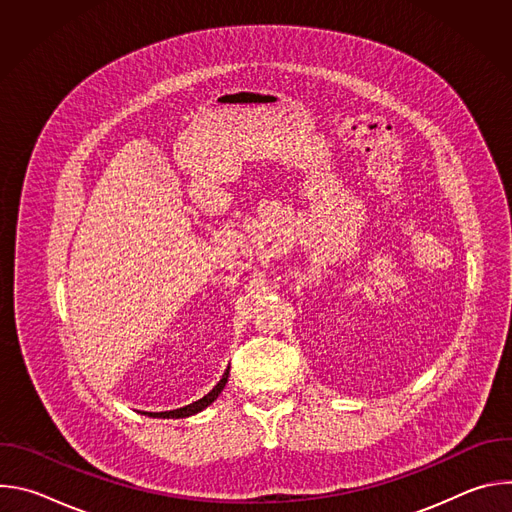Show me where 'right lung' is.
I'll return each instance as SVG.
<instances>
[{
  "label": "right lung",
  "mask_w": 512,
  "mask_h": 512,
  "mask_svg": "<svg viewBox=\"0 0 512 512\" xmlns=\"http://www.w3.org/2000/svg\"><path fill=\"white\" fill-rule=\"evenodd\" d=\"M227 379H229V369L225 371L223 379L216 383V387H214L208 395H204L202 399H198V401H194V403H190V405H186V407H180V409L162 411V413H148V415H152V417H188V415H194V413L202 411L204 407H208V405H210L218 395H221V391H223V389H225V385H227Z\"/></svg>",
  "instance_id": "right-lung-1"
}]
</instances>
